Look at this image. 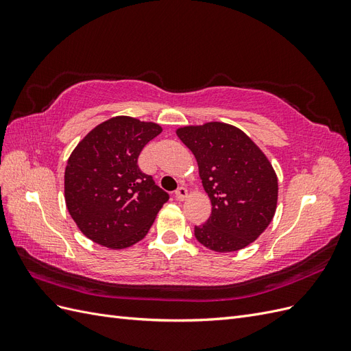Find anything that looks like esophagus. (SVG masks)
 Segmentation results:
<instances>
[{
    "instance_id": "esophagus-1",
    "label": "esophagus",
    "mask_w": 351,
    "mask_h": 351,
    "mask_svg": "<svg viewBox=\"0 0 351 351\" xmlns=\"http://www.w3.org/2000/svg\"><path fill=\"white\" fill-rule=\"evenodd\" d=\"M177 200H184L187 197V189L186 187H178L174 193Z\"/></svg>"
}]
</instances>
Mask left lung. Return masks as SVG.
Here are the masks:
<instances>
[{
  "label": "left lung",
  "mask_w": 351,
  "mask_h": 351,
  "mask_svg": "<svg viewBox=\"0 0 351 351\" xmlns=\"http://www.w3.org/2000/svg\"><path fill=\"white\" fill-rule=\"evenodd\" d=\"M176 133L195 155L212 205L209 219L195 227V237L219 253L249 246L277 209L278 178L269 159L246 133L227 123L184 125Z\"/></svg>",
  "instance_id": "1"
}]
</instances>
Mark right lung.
Wrapping results in <instances>:
<instances>
[{
    "mask_svg": "<svg viewBox=\"0 0 351 351\" xmlns=\"http://www.w3.org/2000/svg\"><path fill=\"white\" fill-rule=\"evenodd\" d=\"M161 132L156 123L117 115L74 147L64 173L66 205L92 241L119 250L147 234L169 196L141 171L137 158Z\"/></svg>",
    "mask_w": 351,
    "mask_h": 351,
    "instance_id": "add662e5",
    "label": "right lung"
}]
</instances>
